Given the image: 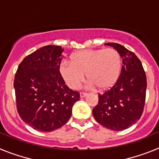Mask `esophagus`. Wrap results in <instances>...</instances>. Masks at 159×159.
<instances>
[{"mask_svg":"<svg viewBox=\"0 0 159 159\" xmlns=\"http://www.w3.org/2000/svg\"><path fill=\"white\" fill-rule=\"evenodd\" d=\"M87 95H88V93H84V92H80V98H84V97H86Z\"/></svg>","mask_w":159,"mask_h":159,"instance_id":"34e87169","label":"esophagus"}]
</instances>
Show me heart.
I'll list each match as a JSON object with an SVG mask.
<instances>
[{"label":"heart","instance_id":"b5f03b06","mask_svg":"<svg viewBox=\"0 0 159 159\" xmlns=\"http://www.w3.org/2000/svg\"><path fill=\"white\" fill-rule=\"evenodd\" d=\"M70 61H63L60 73L67 85L77 89L84 80V73L90 87L100 91L113 88L121 75V55L114 48L85 49L73 53Z\"/></svg>","mask_w":159,"mask_h":159}]
</instances>
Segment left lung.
<instances>
[{
	"label": "left lung",
	"instance_id": "left-lung-1",
	"mask_svg": "<svg viewBox=\"0 0 159 159\" xmlns=\"http://www.w3.org/2000/svg\"><path fill=\"white\" fill-rule=\"evenodd\" d=\"M123 59L121 75L116 84L102 95L92 114L99 124L112 130H123L140 119L145 104L147 77L141 61L134 52L116 43H107Z\"/></svg>",
	"mask_w": 159,
	"mask_h": 159
}]
</instances>
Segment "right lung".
<instances>
[{
	"label": "right lung",
	"mask_w": 159,
	"mask_h": 159,
	"mask_svg": "<svg viewBox=\"0 0 159 159\" xmlns=\"http://www.w3.org/2000/svg\"><path fill=\"white\" fill-rule=\"evenodd\" d=\"M64 48L47 45L25 57L15 79L17 111L25 123L35 130L50 132L65 124L79 92L65 84L60 73Z\"/></svg>",
	"instance_id": "obj_1"
}]
</instances>
